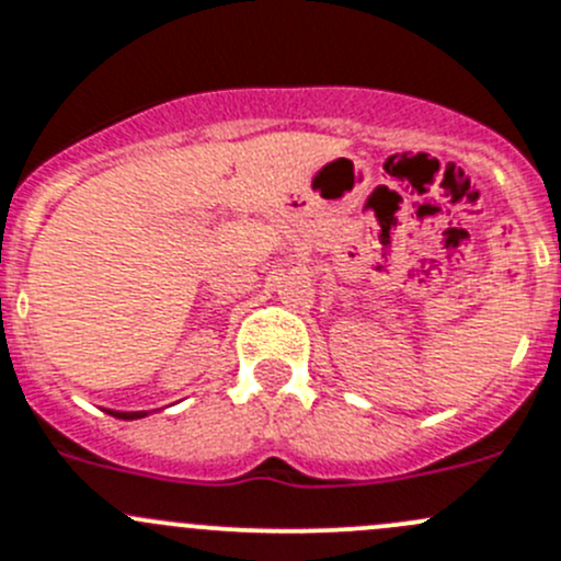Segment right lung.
<instances>
[{"label": "right lung", "mask_w": 561, "mask_h": 561, "mask_svg": "<svg viewBox=\"0 0 561 561\" xmlns=\"http://www.w3.org/2000/svg\"><path fill=\"white\" fill-rule=\"evenodd\" d=\"M111 412L113 417H124V421H135V417H144L146 412H113V410H107Z\"/></svg>", "instance_id": "1"}]
</instances>
